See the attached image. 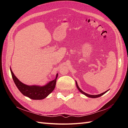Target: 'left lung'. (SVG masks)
Here are the masks:
<instances>
[{
    "mask_svg": "<svg viewBox=\"0 0 128 128\" xmlns=\"http://www.w3.org/2000/svg\"><path fill=\"white\" fill-rule=\"evenodd\" d=\"M76 86H77V88H78V90L80 91V93H82V94H84L85 96H88V97H89V98H96L100 97V96H102V95H103V94H106V93L108 90H107L106 91L102 93V94H97V95H91V94H86V93H85L84 92H83L82 90H81V89L79 88V86H78V84H77V83L76 81Z\"/></svg>",
    "mask_w": 128,
    "mask_h": 128,
    "instance_id": "obj_1",
    "label": "left lung"
}]
</instances>
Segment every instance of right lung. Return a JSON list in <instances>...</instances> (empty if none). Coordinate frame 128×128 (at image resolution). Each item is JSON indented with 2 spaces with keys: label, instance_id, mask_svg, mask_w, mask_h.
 Segmentation results:
<instances>
[{
  "label": "right lung",
  "instance_id": "obj_1",
  "mask_svg": "<svg viewBox=\"0 0 128 128\" xmlns=\"http://www.w3.org/2000/svg\"><path fill=\"white\" fill-rule=\"evenodd\" d=\"M12 76L21 94L33 100H42L45 98L54 90L56 85V78L58 74L56 75V78L50 81L45 86H28L22 83L15 76L10 68Z\"/></svg>",
  "mask_w": 128,
  "mask_h": 128
}]
</instances>
